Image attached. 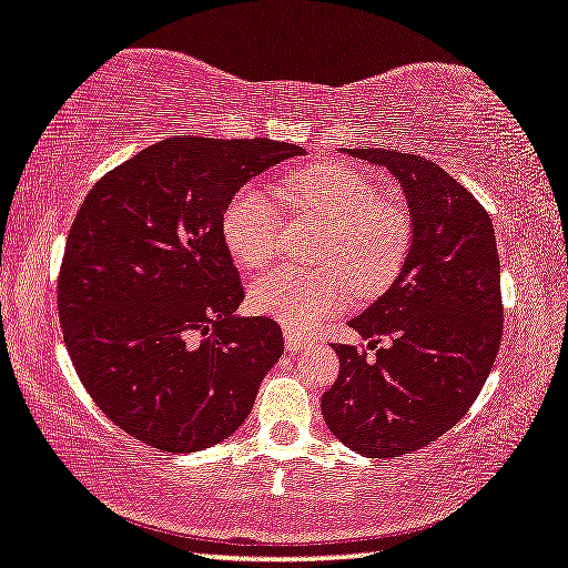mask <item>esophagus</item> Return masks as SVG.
Listing matches in <instances>:
<instances>
[{
    "label": "esophagus",
    "mask_w": 568,
    "mask_h": 568,
    "mask_svg": "<svg viewBox=\"0 0 568 568\" xmlns=\"http://www.w3.org/2000/svg\"><path fill=\"white\" fill-rule=\"evenodd\" d=\"M311 344V338H305L303 333H298L295 328H285V348L291 351V354H298L305 346Z\"/></svg>",
    "instance_id": "34e87169"
}]
</instances>
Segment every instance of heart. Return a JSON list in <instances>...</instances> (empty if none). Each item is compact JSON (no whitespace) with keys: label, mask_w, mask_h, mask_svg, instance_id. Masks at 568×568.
I'll return each instance as SVG.
<instances>
[{"label":"heart","mask_w":568,"mask_h":568,"mask_svg":"<svg viewBox=\"0 0 568 568\" xmlns=\"http://www.w3.org/2000/svg\"><path fill=\"white\" fill-rule=\"evenodd\" d=\"M283 196L293 214L326 222L313 245L321 265L267 270L250 283L252 308L308 331L344 308L351 285L372 295L397 277L412 247V217L364 171L341 161L303 166L285 179ZM220 230L230 255L260 270L281 247L283 212L267 189L247 184L224 204Z\"/></svg>","instance_id":"b5f03b06"}]
</instances>
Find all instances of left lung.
<instances>
[{"label":"left lung","mask_w":568,"mask_h":568,"mask_svg":"<svg viewBox=\"0 0 568 568\" xmlns=\"http://www.w3.org/2000/svg\"><path fill=\"white\" fill-rule=\"evenodd\" d=\"M386 166L407 194L412 247L379 301L348 321L368 348L336 344L338 379L321 412L364 457H402L453 429L478 399L503 338L500 260L485 206L419 154L348 149Z\"/></svg>","instance_id":"8db88e82"}]
</instances>
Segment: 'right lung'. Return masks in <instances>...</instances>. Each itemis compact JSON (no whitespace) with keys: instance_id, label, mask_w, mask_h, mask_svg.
I'll list each match as a JSON object with an SVG mask.
<instances>
[{"instance_id":"obj_1","label":"right lung","mask_w":568,"mask_h":568,"mask_svg":"<svg viewBox=\"0 0 568 568\" xmlns=\"http://www.w3.org/2000/svg\"><path fill=\"white\" fill-rule=\"evenodd\" d=\"M270 139H166L98 179L70 224L58 316L70 362L113 425L161 453L227 439L283 354L273 318H237L245 291L224 204L301 156Z\"/></svg>"}]
</instances>
